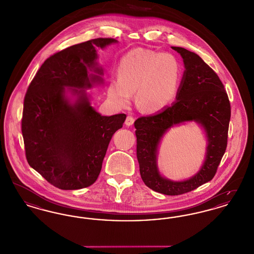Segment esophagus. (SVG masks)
I'll use <instances>...</instances> for the list:
<instances>
[{"mask_svg": "<svg viewBox=\"0 0 254 254\" xmlns=\"http://www.w3.org/2000/svg\"><path fill=\"white\" fill-rule=\"evenodd\" d=\"M133 123H134V118H133V116L131 115H127V119H126V122H125V124L127 125V126H132Z\"/></svg>", "mask_w": 254, "mask_h": 254, "instance_id": "obj_1", "label": "esophagus"}]
</instances>
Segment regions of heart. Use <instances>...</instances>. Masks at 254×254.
Instances as JSON below:
<instances>
[{"label": "heart", "mask_w": 254, "mask_h": 254, "mask_svg": "<svg viewBox=\"0 0 254 254\" xmlns=\"http://www.w3.org/2000/svg\"><path fill=\"white\" fill-rule=\"evenodd\" d=\"M181 64L168 52L132 49L123 55L117 78L109 80L107 94L116 107H127L136 91V102L145 112L166 109L177 95L181 81Z\"/></svg>", "instance_id": "1"}]
</instances>
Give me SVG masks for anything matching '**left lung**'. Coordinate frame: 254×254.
Here are the masks:
<instances>
[{
    "instance_id": "left-lung-1",
    "label": "left lung",
    "mask_w": 254,
    "mask_h": 254,
    "mask_svg": "<svg viewBox=\"0 0 254 254\" xmlns=\"http://www.w3.org/2000/svg\"><path fill=\"white\" fill-rule=\"evenodd\" d=\"M183 58L185 71L176 102L154 115L140 117L135 123L137 159L145 186L166 195L187 193L210 181L228 144L230 104L217 74L202 58L188 49L171 47ZM196 121L205 130L208 141L205 162L192 178L172 182L163 178L157 169V146L170 127L185 121Z\"/></svg>"
}]
</instances>
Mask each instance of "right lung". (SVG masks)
Wrapping results in <instances>:
<instances>
[{"instance_id":"add662e5","label":"right lung","mask_w":254,"mask_h":254,"mask_svg":"<svg viewBox=\"0 0 254 254\" xmlns=\"http://www.w3.org/2000/svg\"><path fill=\"white\" fill-rule=\"evenodd\" d=\"M117 42L97 38L61 50L44 62L27 88L22 119L26 160L61 190L96 181L109 142L127 118L102 116L85 89L103 83L97 49Z\"/></svg>"}]
</instances>
